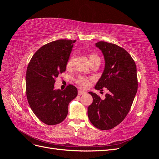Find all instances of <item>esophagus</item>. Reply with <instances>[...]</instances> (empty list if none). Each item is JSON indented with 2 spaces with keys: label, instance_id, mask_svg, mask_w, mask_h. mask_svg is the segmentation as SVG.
I'll return each instance as SVG.
<instances>
[{
  "label": "esophagus",
  "instance_id": "1",
  "mask_svg": "<svg viewBox=\"0 0 159 159\" xmlns=\"http://www.w3.org/2000/svg\"><path fill=\"white\" fill-rule=\"evenodd\" d=\"M85 93H86L85 91H82V90H81V89H80V90L78 91V95H84V94H85Z\"/></svg>",
  "mask_w": 159,
  "mask_h": 159
}]
</instances>
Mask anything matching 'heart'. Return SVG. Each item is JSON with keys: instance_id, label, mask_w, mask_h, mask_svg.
<instances>
[{"instance_id": "b5f03b06", "label": "heart", "mask_w": 159, "mask_h": 159, "mask_svg": "<svg viewBox=\"0 0 159 159\" xmlns=\"http://www.w3.org/2000/svg\"><path fill=\"white\" fill-rule=\"evenodd\" d=\"M89 61H91V60H96V59H99V57L98 56L91 54L89 56ZM72 63H73V57H71L68 60V62H67V64H66L67 68H70L71 66H72ZM76 82L78 85H80V86H81V87H83V88L87 87V86L89 85L88 79L87 78H85V77H84V76H82V75L79 76L78 78H77Z\"/></svg>"}]
</instances>
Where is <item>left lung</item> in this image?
Here are the masks:
<instances>
[{"mask_svg": "<svg viewBox=\"0 0 159 159\" xmlns=\"http://www.w3.org/2000/svg\"><path fill=\"white\" fill-rule=\"evenodd\" d=\"M95 46L104 56L105 68L95 89L106 88L109 93L102 99L89 92L93 103L88 108V115L96 128L109 130L121 123L131 109L138 88L137 67L131 55L116 44L101 41Z\"/></svg>", "mask_w": 159, "mask_h": 159, "instance_id": "8db88e82", "label": "left lung"}]
</instances>
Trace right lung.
I'll return each mask as SVG.
<instances>
[{"mask_svg": "<svg viewBox=\"0 0 159 159\" xmlns=\"http://www.w3.org/2000/svg\"><path fill=\"white\" fill-rule=\"evenodd\" d=\"M76 40H58L42 46L28 66L26 89L28 103L41 121L49 125L60 123L67 117L68 105L78 95L75 86L54 89L55 79L66 71Z\"/></svg>", "mask_w": 159, "mask_h": 159, "instance_id": "right-lung-1", "label": "right lung"}]
</instances>
